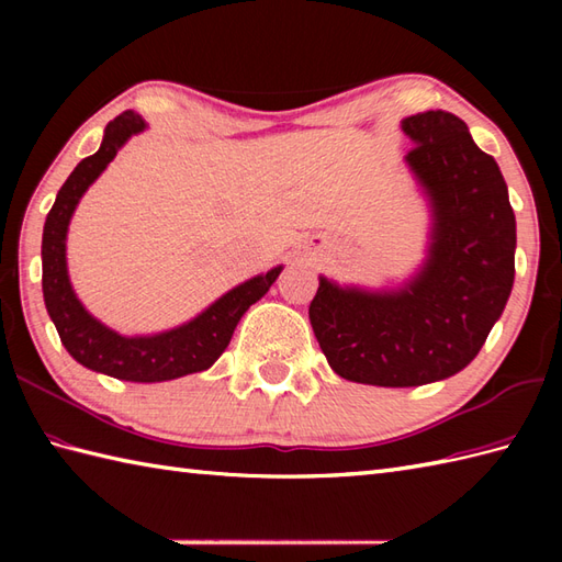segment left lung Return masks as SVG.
I'll return each mask as SVG.
<instances>
[{
    "mask_svg": "<svg viewBox=\"0 0 562 562\" xmlns=\"http://www.w3.org/2000/svg\"><path fill=\"white\" fill-rule=\"evenodd\" d=\"M411 171L432 207L427 260L393 292L318 278L314 336L338 376L372 386H423L481 352L515 284L517 222L491 154L453 113L405 117Z\"/></svg>",
    "mask_w": 562,
    "mask_h": 562,
    "instance_id": "1",
    "label": "left lung"
}]
</instances>
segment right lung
<instances>
[{"mask_svg": "<svg viewBox=\"0 0 562 562\" xmlns=\"http://www.w3.org/2000/svg\"><path fill=\"white\" fill-rule=\"evenodd\" d=\"M147 123L125 111L105 125L101 149L81 159L59 188L53 210L43 226V300L59 340L79 364L113 379L154 384L186 374L205 372L229 345L234 328L250 304H256L278 280L282 266L246 280L229 290L188 324L157 333V336L127 338L93 318L71 290L67 274V226L81 195L113 161L125 142L142 133Z\"/></svg>", "mask_w": 562, "mask_h": 562, "instance_id": "add662e5", "label": "right lung"}]
</instances>
